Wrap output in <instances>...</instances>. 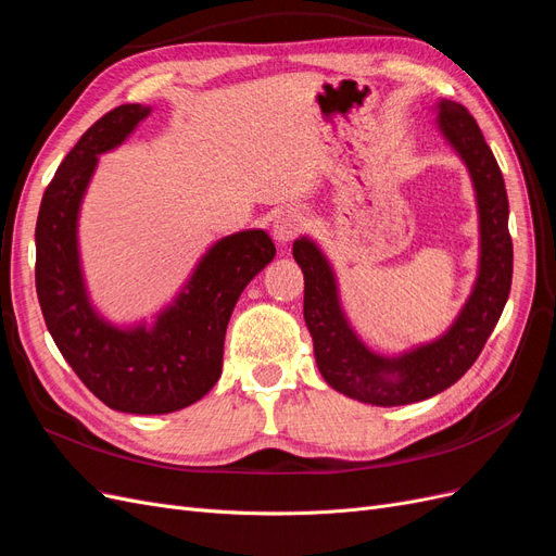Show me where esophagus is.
Returning <instances> with one entry per match:
<instances>
[{
  "label": "esophagus",
  "instance_id": "obj_1",
  "mask_svg": "<svg viewBox=\"0 0 556 556\" xmlns=\"http://www.w3.org/2000/svg\"><path fill=\"white\" fill-rule=\"evenodd\" d=\"M303 227H305L303 212H299L294 206H287V208H280V212L274 216L271 232L278 243H290L303 232Z\"/></svg>",
  "mask_w": 556,
  "mask_h": 556
}]
</instances>
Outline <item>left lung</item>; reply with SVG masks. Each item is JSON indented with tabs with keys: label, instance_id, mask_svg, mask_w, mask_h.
Here are the masks:
<instances>
[{
	"label": "left lung",
	"instance_id": "1",
	"mask_svg": "<svg viewBox=\"0 0 556 556\" xmlns=\"http://www.w3.org/2000/svg\"><path fill=\"white\" fill-rule=\"evenodd\" d=\"M439 128L469 169L481 216L473 292L442 338L393 358L370 352L344 319L327 257L311 239H296L292 248L303 271V317L321 377L336 391L377 407L412 405L453 387L483 352L510 292L513 241L502 169L465 105L439 101Z\"/></svg>",
	"mask_w": 556,
	"mask_h": 556
}]
</instances>
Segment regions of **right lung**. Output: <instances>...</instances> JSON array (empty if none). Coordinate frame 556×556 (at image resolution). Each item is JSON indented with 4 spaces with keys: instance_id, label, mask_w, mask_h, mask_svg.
Segmentation results:
<instances>
[{
    "instance_id": "right-lung-1",
    "label": "right lung",
    "mask_w": 556,
    "mask_h": 556,
    "mask_svg": "<svg viewBox=\"0 0 556 556\" xmlns=\"http://www.w3.org/2000/svg\"><path fill=\"white\" fill-rule=\"evenodd\" d=\"M151 110L126 103L87 128L48 184L36 220V294L48 331L83 384L110 409L169 414L214 389L229 315L276 255L262 229L220 239L151 329H117L93 313L78 255V212L99 154L122 144Z\"/></svg>"
}]
</instances>
